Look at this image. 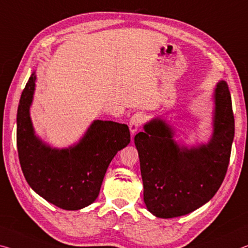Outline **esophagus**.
I'll use <instances>...</instances> for the list:
<instances>
[{
    "instance_id": "34e87169",
    "label": "esophagus",
    "mask_w": 248,
    "mask_h": 248,
    "mask_svg": "<svg viewBox=\"0 0 248 248\" xmlns=\"http://www.w3.org/2000/svg\"><path fill=\"white\" fill-rule=\"evenodd\" d=\"M145 121V116L140 113H136L134 114L131 120H129V131H131V135L134 136L139 131V128L140 127V125L143 124V122Z\"/></svg>"
}]
</instances>
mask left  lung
<instances>
[{"label": "left lung", "mask_w": 248, "mask_h": 248, "mask_svg": "<svg viewBox=\"0 0 248 248\" xmlns=\"http://www.w3.org/2000/svg\"><path fill=\"white\" fill-rule=\"evenodd\" d=\"M212 133L206 143L176 140L171 121L155 116L134 137L140 162L144 202L153 216H186L211 200L224 180L234 140L232 100L225 81L212 93Z\"/></svg>", "instance_id": "1"}]
</instances>
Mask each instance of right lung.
Masks as SVG:
<instances>
[{"label": "right lung", "instance_id": "add662e5", "mask_svg": "<svg viewBox=\"0 0 248 248\" xmlns=\"http://www.w3.org/2000/svg\"><path fill=\"white\" fill-rule=\"evenodd\" d=\"M36 70L22 92L17 108L16 141L24 177L34 191L63 210H80L99 196L109 162L131 141L126 124L94 120L68 147H54L35 132L31 107Z\"/></svg>", "mask_w": 248, "mask_h": 248}]
</instances>
